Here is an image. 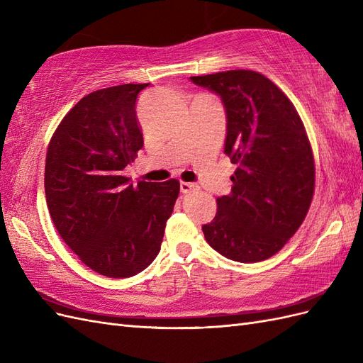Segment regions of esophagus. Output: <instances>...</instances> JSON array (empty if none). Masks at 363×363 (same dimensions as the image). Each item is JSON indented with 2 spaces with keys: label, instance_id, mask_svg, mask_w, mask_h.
<instances>
[{
  "label": "esophagus",
  "instance_id": "1",
  "mask_svg": "<svg viewBox=\"0 0 363 363\" xmlns=\"http://www.w3.org/2000/svg\"><path fill=\"white\" fill-rule=\"evenodd\" d=\"M180 191L183 194H192L195 191H199V186H196L195 183H188V182H182L180 183Z\"/></svg>",
  "mask_w": 363,
  "mask_h": 363
}]
</instances>
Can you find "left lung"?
<instances>
[{"label":"left lung","instance_id":"obj_1","mask_svg":"<svg viewBox=\"0 0 363 363\" xmlns=\"http://www.w3.org/2000/svg\"><path fill=\"white\" fill-rule=\"evenodd\" d=\"M216 92L227 113L224 152L238 164L232 192L203 225L207 244L242 263L269 259L295 235L315 191V160L303 121L265 75L232 69L191 77Z\"/></svg>","mask_w":363,"mask_h":363}]
</instances>
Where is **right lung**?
Instances as JSON below:
<instances>
[{"instance_id": "obj_1", "label": "right lung", "mask_w": 363, "mask_h": 363, "mask_svg": "<svg viewBox=\"0 0 363 363\" xmlns=\"http://www.w3.org/2000/svg\"><path fill=\"white\" fill-rule=\"evenodd\" d=\"M144 84L87 94L60 121L45 160V196L54 227L87 268L136 276L156 259L180 182L131 184L124 168L144 147L136 116Z\"/></svg>"}]
</instances>
